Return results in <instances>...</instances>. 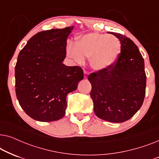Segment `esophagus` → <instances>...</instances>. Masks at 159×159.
I'll list each match as a JSON object with an SVG mask.
<instances>
[{
    "label": "esophagus",
    "mask_w": 159,
    "mask_h": 159,
    "mask_svg": "<svg viewBox=\"0 0 159 159\" xmlns=\"http://www.w3.org/2000/svg\"><path fill=\"white\" fill-rule=\"evenodd\" d=\"M84 79H88V73L87 72V71H84Z\"/></svg>",
    "instance_id": "1"
}]
</instances>
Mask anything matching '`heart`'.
Listing matches in <instances>:
<instances>
[{
	"label": "heart",
	"instance_id": "heart-1",
	"mask_svg": "<svg viewBox=\"0 0 159 159\" xmlns=\"http://www.w3.org/2000/svg\"><path fill=\"white\" fill-rule=\"evenodd\" d=\"M121 53V43L112 34L91 32L80 37L66 51L67 56L78 64L89 58L90 66L96 72L111 70Z\"/></svg>",
	"mask_w": 159,
	"mask_h": 159
}]
</instances>
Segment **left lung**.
I'll use <instances>...</instances> for the list:
<instances>
[{
  "label": "left lung",
  "mask_w": 159,
  "mask_h": 159,
  "mask_svg": "<svg viewBox=\"0 0 159 159\" xmlns=\"http://www.w3.org/2000/svg\"><path fill=\"white\" fill-rule=\"evenodd\" d=\"M121 43L116 64L106 72L90 74V97L98 118L114 123L129 120L143 105L145 95V64L138 48L123 34L111 32Z\"/></svg>",
  "instance_id": "obj_1"
}]
</instances>
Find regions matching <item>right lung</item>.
Masks as SVG:
<instances>
[{"mask_svg":"<svg viewBox=\"0 0 159 159\" xmlns=\"http://www.w3.org/2000/svg\"><path fill=\"white\" fill-rule=\"evenodd\" d=\"M74 26L38 32L28 40L15 66L16 94L34 120L53 121L66 114V96L83 80L81 67L63 64Z\"/></svg>","mask_w":159,"mask_h":159,"instance_id":"1","label":"right lung"}]
</instances>
